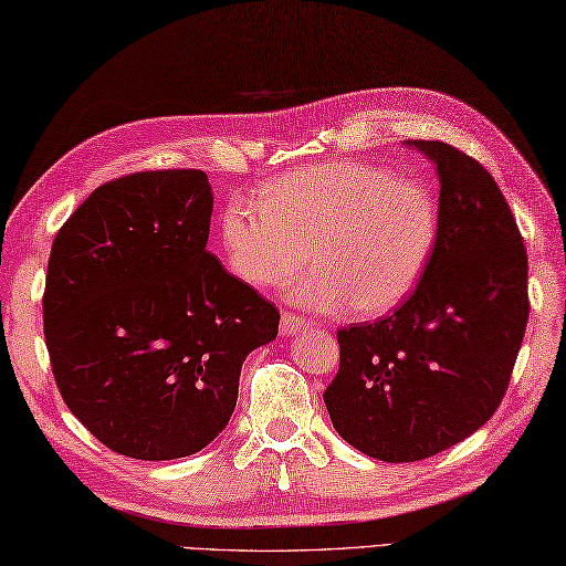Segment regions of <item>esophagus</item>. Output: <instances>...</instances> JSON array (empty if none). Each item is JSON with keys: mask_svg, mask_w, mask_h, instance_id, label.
<instances>
[{"mask_svg": "<svg viewBox=\"0 0 566 566\" xmlns=\"http://www.w3.org/2000/svg\"><path fill=\"white\" fill-rule=\"evenodd\" d=\"M308 326L311 323L306 318H298L292 314V311H284L280 318V335H284V338H292V335L304 333Z\"/></svg>", "mask_w": 566, "mask_h": 566, "instance_id": "1", "label": "esophagus"}]
</instances>
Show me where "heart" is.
I'll use <instances>...</instances> for the list:
<instances>
[{"instance_id": "heart-1", "label": "heart", "mask_w": 566, "mask_h": 566, "mask_svg": "<svg viewBox=\"0 0 566 566\" xmlns=\"http://www.w3.org/2000/svg\"><path fill=\"white\" fill-rule=\"evenodd\" d=\"M228 264L252 286L286 290L294 304L375 318L399 308L423 280L438 243V201L416 179L375 165L306 167L260 189V201L231 199L221 213Z\"/></svg>"}]
</instances>
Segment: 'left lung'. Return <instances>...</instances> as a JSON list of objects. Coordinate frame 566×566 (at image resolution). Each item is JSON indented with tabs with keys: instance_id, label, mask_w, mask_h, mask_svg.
I'll return each instance as SVG.
<instances>
[{
	"instance_id": "obj_1",
	"label": "left lung",
	"mask_w": 566,
	"mask_h": 566,
	"mask_svg": "<svg viewBox=\"0 0 566 566\" xmlns=\"http://www.w3.org/2000/svg\"><path fill=\"white\" fill-rule=\"evenodd\" d=\"M436 165L438 243L406 304L338 331L323 401L338 436L381 462H418L496 413L527 314V252L496 179L442 140H406Z\"/></svg>"
}]
</instances>
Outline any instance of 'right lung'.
I'll list each match as a JSON object with an SVG mask.
<instances>
[{
  "label": "right lung",
  "mask_w": 566,
  "mask_h": 566,
  "mask_svg": "<svg viewBox=\"0 0 566 566\" xmlns=\"http://www.w3.org/2000/svg\"><path fill=\"white\" fill-rule=\"evenodd\" d=\"M213 195L201 170L126 175L60 228L43 294L60 396L106 448L163 462L228 426L245 357L280 311L207 250Z\"/></svg>",
  "instance_id": "add662e5"
}]
</instances>
